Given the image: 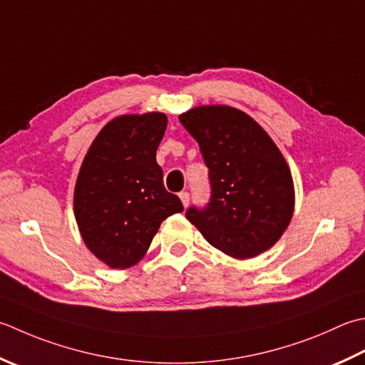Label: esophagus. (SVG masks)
<instances>
[{"mask_svg":"<svg viewBox=\"0 0 365 365\" xmlns=\"http://www.w3.org/2000/svg\"><path fill=\"white\" fill-rule=\"evenodd\" d=\"M178 196H180V199H182L183 207H185V209H187L188 204H190V192L188 191H182Z\"/></svg>","mask_w":365,"mask_h":365,"instance_id":"34e87169","label":"esophagus"}]
</instances>
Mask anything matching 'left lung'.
Returning <instances> with one entry per match:
<instances>
[{
  "label": "left lung",
  "mask_w": 365,
  "mask_h": 365,
  "mask_svg": "<svg viewBox=\"0 0 365 365\" xmlns=\"http://www.w3.org/2000/svg\"><path fill=\"white\" fill-rule=\"evenodd\" d=\"M209 168L210 199L187 218L210 245L237 259L261 255L282 237L294 210L289 168L269 134L230 106L182 113Z\"/></svg>",
  "instance_id": "obj_1"
}]
</instances>
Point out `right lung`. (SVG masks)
<instances>
[{"label":"right lung","mask_w":365,"mask_h":365,"mask_svg":"<svg viewBox=\"0 0 365 365\" xmlns=\"http://www.w3.org/2000/svg\"><path fill=\"white\" fill-rule=\"evenodd\" d=\"M168 117L121 115L107 123L85 155L74 191V213L85 245L112 269L134 266L160 225L182 212L163 183L156 148Z\"/></svg>","instance_id":"right-lung-1"}]
</instances>
